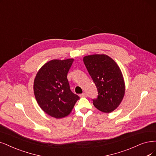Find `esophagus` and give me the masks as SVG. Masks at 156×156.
I'll return each mask as SVG.
<instances>
[{"instance_id": "obj_1", "label": "esophagus", "mask_w": 156, "mask_h": 156, "mask_svg": "<svg viewBox=\"0 0 156 156\" xmlns=\"http://www.w3.org/2000/svg\"><path fill=\"white\" fill-rule=\"evenodd\" d=\"M87 94L86 93H83V94H80V97H87Z\"/></svg>"}]
</instances>
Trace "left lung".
Listing matches in <instances>:
<instances>
[{
  "label": "left lung",
  "mask_w": 156,
  "mask_h": 156,
  "mask_svg": "<svg viewBox=\"0 0 156 156\" xmlns=\"http://www.w3.org/2000/svg\"><path fill=\"white\" fill-rule=\"evenodd\" d=\"M84 64L98 90L93 105L99 111L110 113L122 102L125 94V82L122 71L115 61L106 55L83 57Z\"/></svg>",
  "instance_id": "left-lung-1"
}]
</instances>
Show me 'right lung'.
<instances>
[{
	"label": "right lung",
	"instance_id": "1",
	"mask_svg": "<svg viewBox=\"0 0 156 156\" xmlns=\"http://www.w3.org/2000/svg\"><path fill=\"white\" fill-rule=\"evenodd\" d=\"M74 59L52 60L40 69L34 80L38 104L51 117L59 119L71 113L80 97L70 89L67 73Z\"/></svg>",
	"mask_w": 156,
	"mask_h": 156
}]
</instances>
